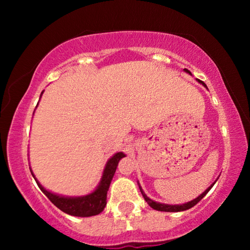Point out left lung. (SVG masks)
Returning a JSON list of instances; mask_svg holds the SVG:
<instances>
[{"label": "left lung", "mask_w": 250, "mask_h": 250, "mask_svg": "<svg viewBox=\"0 0 250 250\" xmlns=\"http://www.w3.org/2000/svg\"><path fill=\"white\" fill-rule=\"evenodd\" d=\"M187 71V73H190L189 70L188 69H184ZM199 82V83H201L204 85V86H206V84L204 83V82H201V81H198ZM207 87V86H206ZM214 186V183L211 184V186L208 188V189L205 191V192H203L200 194L199 197H197L196 199H193L192 201H189V203H187V204H183V205H165V204H159V203H156V201H153V200H151V199H149L148 197L146 196V193L143 192L142 191V189H141V187H140V191H141V193H142V196H143V198H145V200L146 201V203H148V205L151 208H153V209H156V210H160V211H183V210H187V209H190L191 207H193L194 205H197L198 203H199V201L203 199V198L206 196L207 194V192L208 191H209L210 189H211V187Z\"/></svg>", "instance_id": "8db88e82"}]
</instances>
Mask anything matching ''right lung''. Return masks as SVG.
I'll return each mask as SVG.
<instances>
[{"instance_id": "obj_1", "label": "right lung", "mask_w": 250, "mask_h": 250, "mask_svg": "<svg viewBox=\"0 0 250 250\" xmlns=\"http://www.w3.org/2000/svg\"><path fill=\"white\" fill-rule=\"evenodd\" d=\"M123 157H125L124 153L117 152L114 157H111V158L109 159L99 187L95 189V191H93V192L84 197L68 198L57 196V194L51 193L47 190L44 189V188L37 182L36 179L35 181L37 186L40 187L42 192L49 198L51 203H52L56 207L59 208L60 210H62L63 213L80 217L93 216V215L100 214L101 211L104 209L105 205H107V192L109 190V186H110L111 180L116 172V168H117L118 162L123 158Z\"/></svg>"}]
</instances>
